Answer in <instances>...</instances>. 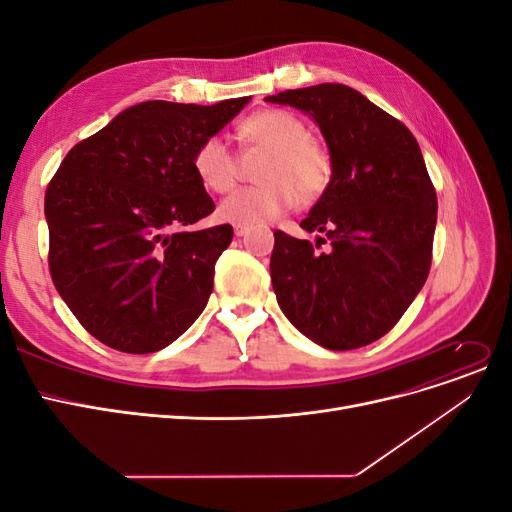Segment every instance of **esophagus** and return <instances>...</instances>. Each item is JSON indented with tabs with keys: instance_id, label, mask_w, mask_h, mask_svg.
<instances>
[{
	"instance_id": "34e87169",
	"label": "esophagus",
	"mask_w": 512,
	"mask_h": 512,
	"mask_svg": "<svg viewBox=\"0 0 512 512\" xmlns=\"http://www.w3.org/2000/svg\"><path fill=\"white\" fill-rule=\"evenodd\" d=\"M247 232H250V228H247V226H235V235L237 237H245Z\"/></svg>"
}]
</instances>
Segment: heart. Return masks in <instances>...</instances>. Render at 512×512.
Here are the masks:
<instances>
[{"mask_svg": "<svg viewBox=\"0 0 512 512\" xmlns=\"http://www.w3.org/2000/svg\"><path fill=\"white\" fill-rule=\"evenodd\" d=\"M247 149L267 151L260 166L265 183L239 188L228 194L220 207V220L235 226H258L327 192L333 179V158L327 145L309 136L305 121L282 108H262L243 119L237 128ZM198 181L211 192H228L237 181L239 162L226 141L211 134L198 143L192 158Z\"/></svg>", "mask_w": 512, "mask_h": 512, "instance_id": "obj_1", "label": "heart"}]
</instances>
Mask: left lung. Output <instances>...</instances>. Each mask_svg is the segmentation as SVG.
Masks as SVG:
<instances>
[{
    "instance_id": "obj_1",
    "label": "left lung",
    "mask_w": 512,
    "mask_h": 512,
    "mask_svg": "<svg viewBox=\"0 0 512 512\" xmlns=\"http://www.w3.org/2000/svg\"><path fill=\"white\" fill-rule=\"evenodd\" d=\"M267 102L312 117L333 179L301 222L316 245L275 230L271 282L286 318L329 350L389 333L421 292L438 220L436 188L412 132L342 83L288 89ZM329 242V253H318Z\"/></svg>"
}]
</instances>
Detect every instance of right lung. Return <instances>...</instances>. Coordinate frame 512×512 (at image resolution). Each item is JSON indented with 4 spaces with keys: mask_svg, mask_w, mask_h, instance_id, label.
I'll return each mask as SVG.
<instances>
[{
    "mask_svg": "<svg viewBox=\"0 0 512 512\" xmlns=\"http://www.w3.org/2000/svg\"><path fill=\"white\" fill-rule=\"evenodd\" d=\"M247 102H141L57 168L44 194L51 277L108 348L158 352L205 309L232 226L183 230L215 209L192 158Z\"/></svg>",
    "mask_w": 512,
    "mask_h": 512,
    "instance_id": "obj_1",
    "label": "right lung"
}]
</instances>
